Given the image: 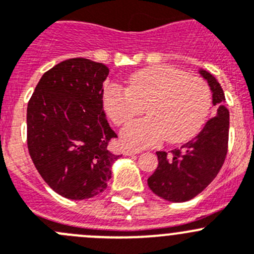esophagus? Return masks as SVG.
<instances>
[{"mask_svg":"<svg viewBox=\"0 0 254 254\" xmlns=\"http://www.w3.org/2000/svg\"><path fill=\"white\" fill-rule=\"evenodd\" d=\"M138 153H141V151H139V149H125V151H123V154H125V156H132V154H138Z\"/></svg>","mask_w":254,"mask_h":254,"instance_id":"obj_1","label":"esophagus"}]
</instances>
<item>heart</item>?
I'll list each match as a JSON object with an SVG mask.
<instances>
[{
	"instance_id": "obj_1",
	"label": "heart",
	"mask_w": 254,
	"mask_h": 254,
	"mask_svg": "<svg viewBox=\"0 0 254 254\" xmlns=\"http://www.w3.org/2000/svg\"><path fill=\"white\" fill-rule=\"evenodd\" d=\"M103 105L117 126L128 123L146 106L147 117L126 126L123 143L144 148L166 141L182 143L199 132L212 105L211 89L203 79L171 66H151L132 73L128 87L106 89Z\"/></svg>"
}]
</instances>
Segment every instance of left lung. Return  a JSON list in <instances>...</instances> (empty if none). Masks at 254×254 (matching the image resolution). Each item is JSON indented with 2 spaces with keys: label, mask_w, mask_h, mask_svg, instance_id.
<instances>
[{
  "label": "left lung",
  "mask_w": 254,
  "mask_h": 254,
  "mask_svg": "<svg viewBox=\"0 0 254 254\" xmlns=\"http://www.w3.org/2000/svg\"><path fill=\"white\" fill-rule=\"evenodd\" d=\"M198 72L211 88L217 113L181 148L156 152L158 166L147 183L154 194L170 202H186L199 194L218 175L228 148L229 111L223 89L213 74L202 68Z\"/></svg>",
  "instance_id": "left-lung-1"
}]
</instances>
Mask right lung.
I'll list each match as a JSON object with an SVG mask.
<instances>
[{
  "label": "right lung",
  "mask_w": 254,
  "mask_h": 254,
  "mask_svg": "<svg viewBox=\"0 0 254 254\" xmlns=\"http://www.w3.org/2000/svg\"><path fill=\"white\" fill-rule=\"evenodd\" d=\"M110 69L87 59H69L48 69L27 106V146L41 177L68 199L103 192L121 156L108 151L112 131L103 111Z\"/></svg>",
  "instance_id": "1"
}]
</instances>
